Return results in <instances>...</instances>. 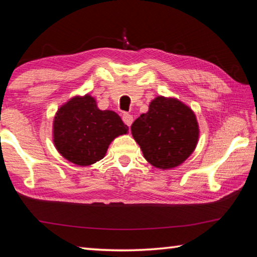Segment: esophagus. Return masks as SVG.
Masks as SVG:
<instances>
[{
    "mask_svg": "<svg viewBox=\"0 0 257 257\" xmlns=\"http://www.w3.org/2000/svg\"><path fill=\"white\" fill-rule=\"evenodd\" d=\"M122 120H123V122L128 125V127H130V125H132V123H133L134 119H133L132 114H129V113H123Z\"/></svg>",
    "mask_w": 257,
    "mask_h": 257,
    "instance_id": "esophagus-1",
    "label": "esophagus"
}]
</instances>
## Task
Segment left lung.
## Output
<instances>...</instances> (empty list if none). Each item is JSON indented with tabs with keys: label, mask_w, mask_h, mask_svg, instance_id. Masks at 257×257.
I'll use <instances>...</instances> for the list:
<instances>
[{
	"label": "left lung",
	"mask_w": 257,
	"mask_h": 257,
	"mask_svg": "<svg viewBox=\"0 0 257 257\" xmlns=\"http://www.w3.org/2000/svg\"><path fill=\"white\" fill-rule=\"evenodd\" d=\"M132 134L149 163L176 168L196 149L199 128L194 111L179 99L158 96L132 124Z\"/></svg>",
	"instance_id": "8db88e82"
}]
</instances>
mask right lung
Returning a JSON list of instances; mask_svg holds the SVG:
<instances>
[{
	"label": "right lung",
	"instance_id": "1",
	"mask_svg": "<svg viewBox=\"0 0 257 257\" xmlns=\"http://www.w3.org/2000/svg\"><path fill=\"white\" fill-rule=\"evenodd\" d=\"M128 127L114 111L99 110L93 96H75L61 105L53 121V142L59 153L81 167L96 163L108 145Z\"/></svg>",
	"mask_w": 257,
	"mask_h": 257
}]
</instances>
